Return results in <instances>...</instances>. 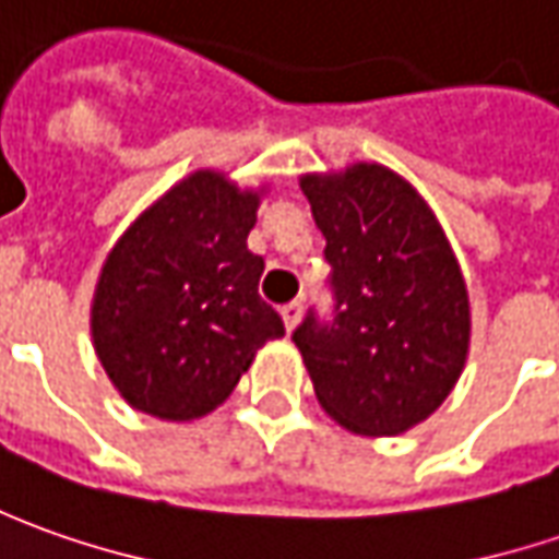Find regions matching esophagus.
Instances as JSON below:
<instances>
[{"label":"esophagus","instance_id":"34e87169","mask_svg":"<svg viewBox=\"0 0 559 559\" xmlns=\"http://www.w3.org/2000/svg\"><path fill=\"white\" fill-rule=\"evenodd\" d=\"M281 318H284V328L294 331L299 324V318H302V302H287V306L281 309Z\"/></svg>","mask_w":559,"mask_h":559}]
</instances>
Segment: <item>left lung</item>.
<instances>
[{
  "label": "left lung",
  "instance_id": "obj_1",
  "mask_svg": "<svg viewBox=\"0 0 559 559\" xmlns=\"http://www.w3.org/2000/svg\"><path fill=\"white\" fill-rule=\"evenodd\" d=\"M324 235L334 321L294 331L321 408L356 436H399L449 399L471 353V297L452 243L408 179L383 164L306 173Z\"/></svg>",
  "mask_w": 559,
  "mask_h": 559
}]
</instances>
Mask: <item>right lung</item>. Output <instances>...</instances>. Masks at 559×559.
I'll return each mask as SVG.
<instances>
[{"label":"right lung","mask_w":559,"mask_h":559,"mask_svg":"<svg viewBox=\"0 0 559 559\" xmlns=\"http://www.w3.org/2000/svg\"><path fill=\"white\" fill-rule=\"evenodd\" d=\"M265 185L194 169L110 247L92 297V346L135 412L194 420L231 395L284 321L247 250Z\"/></svg>","instance_id":"1"}]
</instances>
